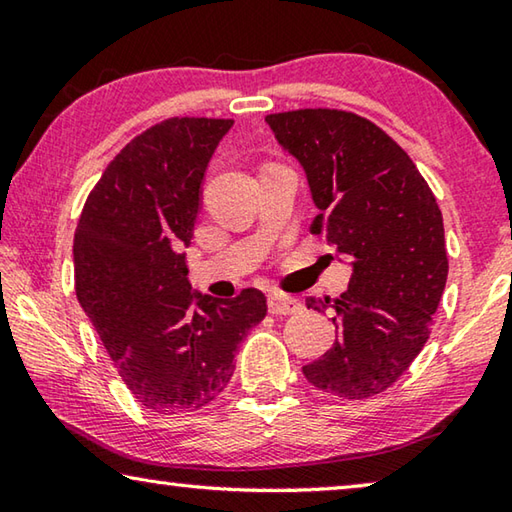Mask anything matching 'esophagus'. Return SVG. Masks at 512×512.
Instances as JSON below:
<instances>
[{
    "label": "esophagus",
    "instance_id": "34e87169",
    "mask_svg": "<svg viewBox=\"0 0 512 512\" xmlns=\"http://www.w3.org/2000/svg\"><path fill=\"white\" fill-rule=\"evenodd\" d=\"M302 309V305L298 300L293 298H284V296H277V293H273V296H268V311H271L273 316H289V314H298V311Z\"/></svg>",
    "mask_w": 512,
    "mask_h": 512
}]
</instances>
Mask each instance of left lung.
Here are the masks:
<instances>
[{"mask_svg": "<svg viewBox=\"0 0 512 512\" xmlns=\"http://www.w3.org/2000/svg\"><path fill=\"white\" fill-rule=\"evenodd\" d=\"M307 173L318 214L311 235L352 262L332 307L336 341L302 366L318 391L366 400L400 379L427 343L443 298L449 259L436 196L400 144L370 119L336 108H300L266 117Z\"/></svg>", "mask_w": 512, "mask_h": 512, "instance_id": "left-lung-1", "label": "left lung"}]
</instances>
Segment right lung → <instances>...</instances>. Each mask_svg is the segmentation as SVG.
<instances>
[{
  "mask_svg": "<svg viewBox=\"0 0 512 512\" xmlns=\"http://www.w3.org/2000/svg\"><path fill=\"white\" fill-rule=\"evenodd\" d=\"M232 124L171 117L146 128L112 158L74 232L76 296L128 391L153 413L210 404L235 372L237 345L266 316L257 289L194 296L180 253L207 162Z\"/></svg>",
  "mask_w": 512,
  "mask_h": 512,
  "instance_id": "1",
  "label": "right lung"
}]
</instances>
